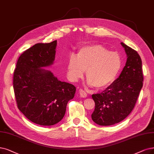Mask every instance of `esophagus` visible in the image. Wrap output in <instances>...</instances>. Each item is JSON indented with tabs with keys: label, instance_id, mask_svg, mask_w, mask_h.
I'll use <instances>...</instances> for the list:
<instances>
[{
	"label": "esophagus",
	"instance_id": "1",
	"mask_svg": "<svg viewBox=\"0 0 154 154\" xmlns=\"http://www.w3.org/2000/svg\"><path fill=\"white\" fill-rule=\"evenodd\" d=\"M79 94L82 97H86L87 96V93H86V91L85 90H83V89L79 90Z\"/></svg>",
	"mask_w": 154,
	"mask_h": 154
}]
</instances>
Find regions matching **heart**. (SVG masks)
<instances>
[{"label": "heart", "mask_w": 154, "mask_h": 154, "mask_svg": "<svg viewBox=\"0 0 154 154\" xmlns=\"http://www.w3.org/2000/svg\"><path fill=\"white\" fill-rule=\"evenodd\" d=\"M121 65L118 52L109 51L101 45H92L81 48L76 56L70 55L66 69L68 78L74 82L82 78L87 71L88 84L102 88L114 82Z\"/></svg>", "instance_id": "heart-1"}]
</instances>
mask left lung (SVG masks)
I'll use <instances>...</instances> for the list:
<instances>
[{
  "mask_svg": "<svg viewBox=\"0 0 154 154\" xmlns=\"http://www.w3.org/2000/svg\"><path fill=\"white\" fill-rule=\"evenodd\" d=\"M121 44L128 58L119 78L102 93L92 95L95 106L91 119L100 126L113 125L125 119L133 110L143 87L140 56L134 49Z\"/></svg>",
  "mask_w": 154,
  "mask_h": 154,
  "instance_id": "8db88e82",
  "label": "left lung"
}]
</instances>
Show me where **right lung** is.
Returning <instances> with one entry per match:
<instances>
[{
	"label": "right lung",
	"mask_w": 154,
	"mask_h": 154,
	"mask_svg": "<svg viewBox=\"0 0 154 154\" xmlns=\"http://www.w3.org/2000/svg\"><path fill=\"white\" fill-rule=\"evenodd\" d=\"M57 41L36 44L19 57L14 71L13 88L17 106L29 121L42 126L57 124L76 87L60 82L51 71L42 69L53 64Z\"/></svg>",
	"instance_id": "obj_1"
}]
</instances>
